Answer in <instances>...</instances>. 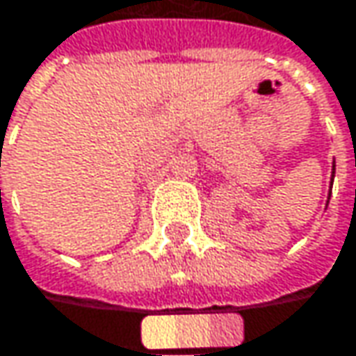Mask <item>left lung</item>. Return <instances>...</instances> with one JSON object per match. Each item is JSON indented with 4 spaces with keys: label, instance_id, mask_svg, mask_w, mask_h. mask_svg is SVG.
Segmentation results:
<instances>
[{
    "label": "left lung",
    "instance_id": "obj_1",
    "mask_svg": "<svg viewBox=\"0 0 356 356\" xmlns=\"http://www.w3.org/2000/svg\"><path fill=\"white\" fill-rule=\"evenodd\" d=\"M334 169H337V165H332V181H334ZM328 200H330V193H328Z\"/></svg>",
    "mask_w": 356,
    "mask_h": 356
}]
</instances>
